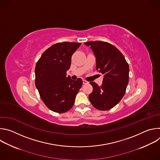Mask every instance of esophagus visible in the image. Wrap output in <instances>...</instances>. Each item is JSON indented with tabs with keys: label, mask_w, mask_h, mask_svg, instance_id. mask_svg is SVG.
Here are the masks:
<instances>
[{
	"label": "esophagus",
	"mask_w": 160,
	"mask_h": 160,
	"mask_svg": "<svg viewBox=\"0 0 160 160\" xmlns=\"http://www.w3.org/2000/svg\"><path fill=\"white\" fill-rule=\"evenodd\" d=\"M83 84H88V82H87V81L83 80Z\"/></svg>",
	"instance_id": "34e87169"
}]
</instances>
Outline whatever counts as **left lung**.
Returning a JSON list of instances; mask_svg holds the SVG:
<instances>
[{"mask_svg": "<svg viewBox=\"0 0 160 160\" xmlns=\"http://www.w3.org/2000/svg\"><path fill=\"white\" fill-rule=\"evenodd\" d=\"M96 57V70L103 75L99 86L90 82L92 92L88 96L92 106L106 111L115 106L123 98L128 83L129 66L121 52L114 45L102 41L85 42Z\"/></svg>", "mask_w": 160, "mask_h": 160, "instance_id": "left-lung-1", "label": "left lung"}]
</instances>
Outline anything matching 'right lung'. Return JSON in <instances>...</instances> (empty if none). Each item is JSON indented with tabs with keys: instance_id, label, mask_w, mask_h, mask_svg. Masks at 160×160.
<instances>
[{
	"instance_id": "right-lung-1",
	"label": "right lung",
	"mask_w": 160,
	"mask_h": 160,
	"mask_svg": "<svg viewBox=\"0 0 160 160\" xmlns=\"http://www.w3.org/2000/svg\"><path fill=\"white\" fill-rule=\"evenodd\" d=\"M80 43L62 42L45 51L36 64L35 86L46 106L56 112L69 111L82 85V80L66 77L73 54Z\"/></svg>"
}]
</instances>
